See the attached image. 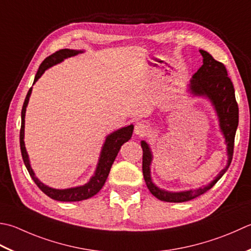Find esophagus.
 <instances>
[{
  "label": "esophagus",
  "instance_id": "34e87169",
  "mask_svg": "<svg viewBox=\"0 0 251 251\" xmlns=\"http://www.w3.org/2000/svg\"><path fill=\"white\" fill-rule=\"evenodd\" d=\"M148 131H149V127L147 126V125L145 124V123H142V122L136 123V125H135V134H136V135L144 136V135H146Z\"/></svg>",
  "mask_w": 251,
  "mask_h": 251
}]
</instances>
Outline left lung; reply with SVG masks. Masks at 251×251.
Returning <instances> with one entry per match:
<instances>
[{"mask_svg":"<svg viewBox=\"0 0 251 251\" xmlns=\"http://www.w3.org/2000/svg\"><path fill=\"white\" fill-rule=\"evenodd\" d=\"M200 53L203 56V65L193 76L190 89L195 95L209 97L214 104L220 119L221 129H222L225 140L227 142L228 163L226 168L220 172L217 178L203 188L181 191V193H168V191L161 190L152 183L150 177L151 152L148 145L145 141H142L141 147L142 151H144L142 173H144L146 185L155 198L166 201V202H185V201L193 200L207 193L227 171L233 159L235 134H236L238 126V104L236 98H235L233 82L228 77L227 70L223 63L214 60L213 56L207 51L200 50Z\"/></svg>","mask_w":251,"mask_h":251,"instance_id":"8db88e82","label":"left lung"}]
</instances>
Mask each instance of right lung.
Wrapping results in <instances>:
<instances>
[{
	"instance_id": "add662e5",
	"label": "right lung",
	"mask_w": 251,
	"mask_h": 251,
	"mask_svg": "<svg viewBox=\"0 0 251 251\" xmlns=\"http://www.w3.org/2000/svg\"><path fill=\"white\" fill-rule=\"evenodd\" d=\"M78 53H79V51L70 50V49H63V50L56 51L55 53L51 54L50 56H48L46 60L40 64L39 70L36 74V77H34L33 83L41 77V75L47 68L54 65V64L63 61V58L74 56ZM30 93H31V88L29 89L27 93L26 99H25L24 105H23V110H22V126H21V132H19V144H21V151H22L24 163L26 165V168L29 172V174H30L31 178L44 194L54 200L66 201V202H68V201H81L88 198H91L92 196H95L96 194L99 193L100 189L103 187V185H104L107 176H109L113 162H114L117 153L120 152L121 147L131 138L134 126L130 125V126L124 127V128L113 132V134H111L109 137H107L104 147H103L102 152H101L100 161H99V164H98L96 174L90 179L89 183L86 184L85 186H80V187H76V188H70V189H64V190L53 189V188L48 187L46 185H43L41 181L34 176V173L30 168V164H29L26 148H25V142H24L25 113H26V106L28 104V100H29V97H30Z\"/></svg>"
}]
</instances>
